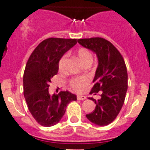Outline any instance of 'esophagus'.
Instances as JSON below:
<instances>
[{
  "label": "esophagus",
  "instance_id": "obj_1",
  "mask_svg": "<svg viewBox=\"0 0 150 150\" xmlns=\"http://www.w3.org/2000/svg\"><path fill=\"white\" fill-rule=\"evenodd\" d=\"M77 99L79 100H86V96L83 95H77Z\"/></svg>",
  "mask_w": 150,
  "mask_h": 150
}]
</instances>
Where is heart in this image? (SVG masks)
Returning a JSON list of instances; mask_svg holds the SVG:
<instances>
[{
  "label": "heart",
  "mask_w": 150,
  "mask_h": 150,
  "mask_svg": "<svg viewBox=\"0 0 150 150\" xmlns=\"http://www.w3.org/2000/svg\"><path fill=\"white\" fill-rule=\"evenodd\" d=\"M77 56L80 61L82 64L86 63L87 61H92L93 60V56L92 54L89 52V50H87L86 48L80 47L77 50ZM66 55H63L61 57V59L59 60L58 62V68L59 69H62L64 66L65 64ZM89 82V78L88 76H81V77L74 78L72 79H71L70 81V86L75 91H81L82 89H83L86 87L88 83Z\"/></svg>",
  "instance_id": "1"
}]
</instances>
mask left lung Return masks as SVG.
Segmentation results:
<instances>
[{
  "mask_svg": "<svg viewBox=\"0 0 150 150\" xmlns=\"http://www.w3.org/2000/svg\"><path fill=\"white\" fill-rule=\"evenodd\" d=\"M79 44L93 51L98 58L90 93L101 92L98 100L89 98L96 103L93 111L86 117L96 125L105 126L114 121L123 106L128 89V73L123 57L115 47L101 37L78 40Z\"/></svg>",
  "mask_w": 150,
  "mask_h": 150,
  "instance_id": "1",
  "label": "left lung"
}]
</instances>
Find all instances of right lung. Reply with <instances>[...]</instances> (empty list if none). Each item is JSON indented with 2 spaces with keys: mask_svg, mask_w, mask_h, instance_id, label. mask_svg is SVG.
Masks as SVG:
<instances>
[{
  "mask_svg": "<svg viewBox=\"0 0 150 150\" xmlns=\"http://www.w3.org/2000/svg\"><path fill=\"white\" fill-rule=\"evenodd\" d=\"M76 43V39L48 38L36 47L27 61L23 93L29 110L40 125L50 127L58 123L68 103L77 100L68 91L50 96L48 90L51 79L58 71L59 60Z\"/></svg>",
  "mask_w": 150,
  "mask_h": 150,
  "instance_id": "right-lung-1",
  "label": "right lung"
}]
</instances>
